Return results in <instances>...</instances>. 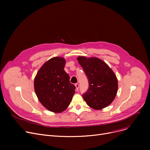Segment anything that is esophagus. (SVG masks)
<instances>
[{"instance_id": "obj_1", "label": "esophagus", "mask_w": 150, "mask_h": 150, "mask_svg": "<svg viewBox=\"0 0 150 150\" xmlns=\"http://www.w3.org/2000/svg\"><path fill=\"white\" fill-rule=\"evenodd\" d=\"M75 87H76V90L78 91V89H79V84H78V83H76L75 84Z\"/></svg>"}]
</instances>
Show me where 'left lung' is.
Listing matches in <instances>:
<instances>
[{
	"label": "left lung",
	"instance_id": "8db88e82",
	"mask_svg": "<svg viewBox=\"0 0 150 150\" xmlns=\"http://www.w3.org/2000/svg\"><path fill=\"white\" fill-rule=\"evenodd\" d=\"M89 81V88L83 94L88 105L101 109L111 104L118 89L117 77L105 62L97 58H78Z\"/></svg>",
	"mask_w": 150,
	"mask_h": 150
}]
</instances>
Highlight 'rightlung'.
Instances as JSON below:
<instances>
[{"label":"right lung","instance_id":"add662e5","mask_svg":"<svg viewBox=\"0 0 150 150\" xmlns=\"http://www.w3.org/2000/svg\"><path fill=\"white\" fill-rule=\"evenodd\" d=\"M66 61L54 57L39 70L34 81L35 91L41 104L49 111L59 113L69 106L75 93L64 68Z\"/></svg>","mask_w":150,"mask_h":150}]
</instances>
